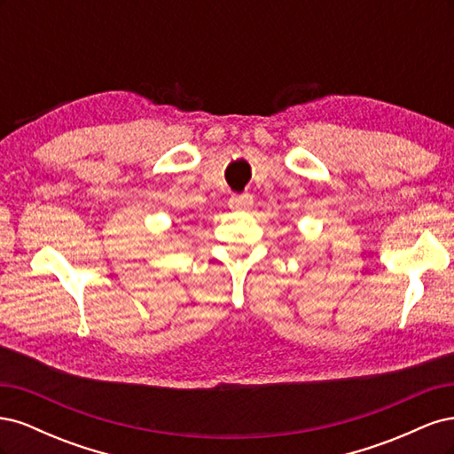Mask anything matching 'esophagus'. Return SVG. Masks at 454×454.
Returning <instances> with one entry per match:
<instances>
[{"mask_svg":"<svg viewBox=\"0 0 454 454\" xmlns=\"http://www.w3.org/2000/svg\"><path fill=\"white\" fill-rule=\"evenodd\" d=\"M252 204H254L252 195H232L231 200H229L231 208H232V210H240V212L250 210Z\"/></svg>","mask_w":454,"mask_h":454,"instance_id":"obj_1","label":"esophagus"}]
</instances>
